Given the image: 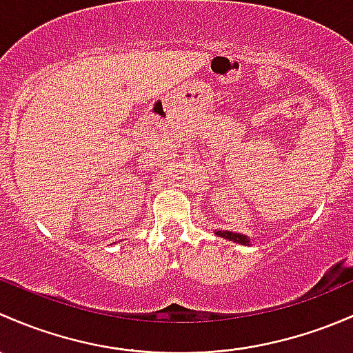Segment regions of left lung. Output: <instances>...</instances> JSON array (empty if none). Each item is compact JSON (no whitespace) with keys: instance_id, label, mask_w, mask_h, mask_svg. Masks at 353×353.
I'll use <instances>...</instances> for the list:
<instances>
[{"instance_id":"8db88e82","label":"left lung","mask_w":353,"mask_h":353,"mask_svg":"<svg viewBox=\"0 0 353 353\" xmlns=\"http://www.w3.org/2000/svg\"><path fill=\"white\" fill-rule=\"evenodd\" d=\"M216 236H219V238H224V239H230L232 243H238V245H245V246H250L252 243H250V238L248 236L241 234V232H231V231H219L217 230L214 232Z\"/></svg>"}]
</instances>
